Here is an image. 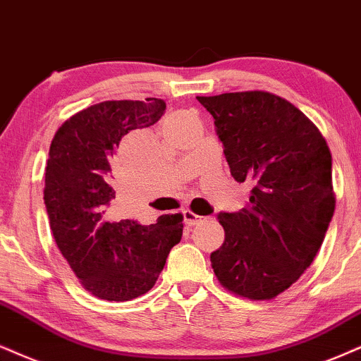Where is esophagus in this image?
Masks as SVG:
<instances>
[{
  "label": "esophagus",
  "instance_id": "34e87169",
  "mask_svg": "<svg viewBox=\"0 0 361 361\" xmlns=\"http://www.w3.org/2000/svg\"><path fill=\"white\" fill-rule=\"evenodd\" d=\"M204 221V217L202 216H197L195 214V212H192V211H184V224L185 226H190V228H192V226H195V224H199V222H202Z\"/></svg>",
  "mask_w": 361,
  "mask_h": 361
}]
</instances>
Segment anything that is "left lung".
Returning a JSON list of instances; mask_svg holds the SVG:
<instances>
[{
  "label": "left lung",
  "mask_w": 361,
  "mask_h": 361,
  "mask_svg": "<svg viewBox=\"0 0 361 361\" xmlns=\"http://www.w3.org/2000/svg\"><path fill=\"white\" fill-rule=\"evenodd\" d=\"M197 100L214 117L231 176L252 184L246 207L217 216L224 243L212 269L234 295L273 300L310 268L330 226V149L301 110L269 92Z\"/></svg>",
  "instance_id": "obj_1"
}]
</instances>
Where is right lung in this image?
Segmentation results:
<instances>
[{"label": "right lung", "instance_id": "right-lung-1", "mask_svg": "<svg viewBox=\"0 0 361 361\" xmlns=\"http://www.w3.org/2000/svg\"><path fill=\"white\" fill-rule=\"evenodd\" d=\"M164 112L160 99L106 100L72 115L51 140L43 190L51 234L82 286L100 300L145 295L180 243L182 214L149 226L109 214L120 140L154 126Z\"/></svg>", "mask_w": 361, "mask_h": 361}]
</instances>
